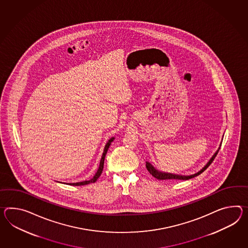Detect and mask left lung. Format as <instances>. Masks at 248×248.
<instances>
[{
  "label": "left lung",
  "instance_id": "obj_1",
  "mask_svg": "<svg viewBox=\"0 0 248 248\" xmlns=\"http://www.w3.org/2000/svg\"><path fill=\"white\" fill-rule=\"evenodd\" d=\"M219 151V148L217 149V151L214 153V155L212 156V158L209 160V162L206 164L205 166L202 168V169L200 170L199 172L193 174L191 175H175V174H171V173H165V172H161V171H158L157 169H155L151 163L149 162H146V169L150 172L152 176H154L155 178H157L158 180H188V179H191L193 177H195L197 175H199L200 174H202L207 168L212 164V161L214 160L215 157L217 156V152Z\"/></svg>",
  "mask_w": 248,
  "mask_h": 248
}]
</instances>
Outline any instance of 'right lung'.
<instances>
[{
  "label": "right lung",
  "instance_id": "obj_1",
  "mask_svg": "<svg viewBox=\"0 0 248 248\" xmlns=\"http://www.w3.org/2000/svg\"><path fill=\"white\" fill-rule=\"evenodd\" d=\"M114 140H115V138H114V137H112V138L109 140L107 142L106 146H105V149H104V151H103L102 157H101V159H100L99 168L97 169V173H96L95 175L93 176V178H91V180H89V181L78 182V183L69 184L70 186H85V185H89V184H91V183H95V182L97 181V178L100 176L101 173H102L103 168H104V161H105L106 154H107V152L108 151L109 146H110L111 142H112Z\"/></svg>",
  "mask_w": 248,
  "mask_h": 248
}]
</instances>
